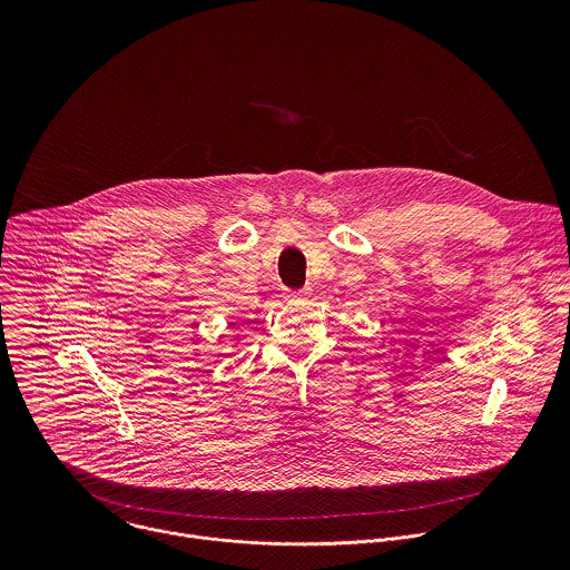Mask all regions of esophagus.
<instances>
[{"instance_id":"esophagus-1","label":"esophagus","mask_w":570,"mask_h":570,"mask_svg":"<svg viewBox=\"0 0 570 570\" xmlns=\"http://www.w3.org/2000/svg\"><path fill=\"white\" fill-rule=\"evenodd\" d=\"M307 294H309V287H305V289H301V292H296V294H289V298H292V301H305Z\"/></svg>"}]
</instances>
